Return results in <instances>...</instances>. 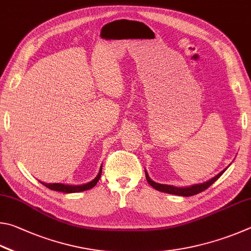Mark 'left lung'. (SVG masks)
Returning a JSON list of instances; mask_svg holds the SVG:
<instances>
[{"mask_svg": "<svg viewBox=\"0 0 251 251\" xmlns=\"http://www.w3.org/2000/svg\"><path fill=\"white\" fill-rule=\"evenodd\" d=\"M228 166H229V165H228ZM228 166L225 170H223L221 173H218L216 176H214L213 178L208 179V181H206L204 183H200V184H194V185L185 186V187H176V186H173V185H168V184H160V183H156L154 181H152L150 176H149L147 170H146V177H147L148 183L150 184V185L153 188H155L156 191L168 193V194L178 195V196H193V195L199 194V193L203 192L205 190H207V188L210 185H212V184H214L219 177L222 176V174L228 169Z\"/></svg>", "mask_w": 251, "mask_h": 251, "instance_id": "obj_1", "label": "left lung"}]
</instances>
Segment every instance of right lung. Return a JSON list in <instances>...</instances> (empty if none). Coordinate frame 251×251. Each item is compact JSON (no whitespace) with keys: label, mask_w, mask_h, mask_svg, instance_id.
Returning <instances> with one entry per match:
<instances>
[{"label":"right lung","mask_w":251,"mask_h":251,"mask_svg":"<svg viewBox=\"0 0 251 251\" xmlns=\"http://www.w3.org/2000/svg\"><path fill=\"white\" fill-rule=\"evenodd\" d=\"M101 172H102V165L99 170V173L97 176L92 179V181L88 182L86 184H81V185H69V184H63V183H44L41 182L44 186H46L50 188L51 191H56V192H63V193H78V192H83L87 190H90V188L94 187L98 181L100 179L101 176Z\"/></svg>","instance_id":"1"}]
</instances>
